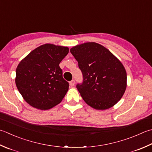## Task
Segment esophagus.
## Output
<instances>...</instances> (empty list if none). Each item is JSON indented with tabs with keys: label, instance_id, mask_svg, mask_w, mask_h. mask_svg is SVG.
I'll use <instances>...</instances> for the list:
<instances>
[{
	"label": "esophagus",
	"instance_id": "34e87169",
	"mask_svg": "<svg viewBox=\"0 0 152 152\" xmlns=\"http://www.w3.org/2000/svg\"><path fill=\"white\" fill-rule=\"evenodd\" d=\"M74 84H75V81H74V80H71V81L69 82V84H70V86H71V87H72V86H74Z\"/></svg>",
	"mask_w": 152,
	"mask_h": 152
}]
</instances>
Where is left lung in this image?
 <instances>
[{
  "instance_id": "left-lung-1",
  "label": "left lung",
  "mask_w": 152,
  "mask_h": 152,
  "mask_svg": "<svg viewBox=\"0 0 152 152\" xmlns=\"http://www.w3.org/2000/svg\"><path fill=\"white\" fill-rule=\"evenodd\" d=\"M83 74L76 88L92 108L105 110L119 101L126 88V72L121 62L102 45L88 42L70 49Z\"/></svg>"
}]
</instances>
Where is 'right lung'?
<instances>
[{"label":"right lung","instance_id":"right-lung-1","mask_svg":"<svg viewBox=\"0 0 152 152\" xmlns=\"http://www.w3.org/2000/svg\"><path fill=\"white\" fill-rule=\"evenodd\" d=\"M67 47L46 43L33 50L16 68V87L29 105L47 110L61 102L69 84L59 64L67 55Z\"/></svg>","mask_w":152,"mask_h":152}]
</instances>
